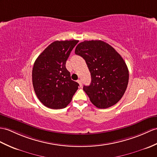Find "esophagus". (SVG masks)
<instances>
[{"mask_svg":"<svg viewBox=\"0 0 157 157\" xmlns=\"http://www.w3.org/2000/svg\"><path fill=\"white\" fill-rule=\"evenodd\" d=\"M78 83H79V86L82 87V80H81V79L78 80Z\"/></svg>","mask_w":157,"mask_h":157,"instance_id":"esophagus-1","label":"esophagus"}]
</instances>
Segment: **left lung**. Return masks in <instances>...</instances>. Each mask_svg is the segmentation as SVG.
<instances>
[{
	"label": "left lung",
	"instance_id": "8db88e82",
	"mask_svg": "<svg viewBox=\"0 0 157 157\" xmlns=\"http://www.w3.org/2000/svg\"><path fill=\"white\" fill-rule=\"evenodd\" d=\"M75 53L85 59L92 78L83 89L98 108H108L122 98L128 86L129 74L121 56L100 40L84 41L75 47Z\"/></svg>",
	"mask_w": 157,
	"mask_h": 157
}]
</instances>
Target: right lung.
<instances>
[{"mask_svg": "<svg viewBox=\"0 0 157 157\" xmlns=\"http://www.w3.org/2000/svg\"><path fill=\"white\" fill-rule=\"evenodd\" d=\"M78 40L56 41L35 60L32 71L33 85L40 101L52 109H62L71 102L79 83L71 79L66 61Z\"/></svg>", "mask_w": 157, "mask_h": 157, "instance_id": "right-lung-1", "label": "right lung"}]
</instances>
